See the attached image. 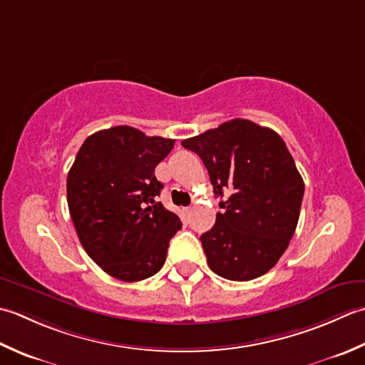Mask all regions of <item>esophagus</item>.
Here are the masks:
<instances>
[{
  "label": "esophagus",
  "mask_w": 365,
  "mask_h": 365,
  "mask_svg": "<svg viewBox=\"0 0 365 365\" xmlns=\"http://www.w3.org/2000/svg\"><path fill=\"white\" fill-rule=\"evenodd\" d=\"M190 211H192L190 207H184V210H182V212H184L185 215H189V214H190Z\"/></svg>",
  "instance_id": "34e87169"
}]
</instances>
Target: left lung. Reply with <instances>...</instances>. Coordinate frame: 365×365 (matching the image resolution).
I'll return each instance as SVG.
<instances>
[{"instance_id":"1","label":"left lung","mask_w":365,"mask_h":365,"mask_svg":"<svg viewBox=\"0 0 365 365\" xmlns=\"http://www.w3.org/2000/svg\"><path fill=\"white\" fill-rule=\"evenodd\" d=\"M181 145L200 155L222 212L200 236L211 271L245 282L284 255L299 220L304 181L277 132L249 120L220 124Z\"/></svg>"}]
</instances>
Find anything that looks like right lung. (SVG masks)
Masks as SVG:
<instances>
[{"mask_svg":"<svg viewBox=\"0 0 365 365\" xmlns=\"http://www.w3.org/2000/svg\"><path fill=\"white\" fill-rule=\"evenodd\" d=\"M175 140L148 137L130 125L89 135L68 175V205L78 240L108 276L138 282L165 263L182 224L155 198L163 185L154 168Z\"/></svg>","mask_w":365,"mask_h":365,"instance_id":"add662e5","label":"right lung"}]
</instances>
